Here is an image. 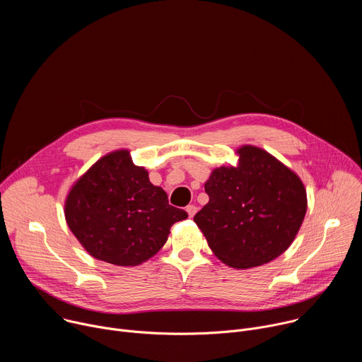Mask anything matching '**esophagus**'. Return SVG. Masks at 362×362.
<instances>
[{"label": "esophagus", "mask_w": 362, "mask_h": 362, "mask_svg": "<svg viewBox=\"0 0 362 362\" xmlns=\"http://www.w3.org/2000/svg\"><path fill=\"white\" fill-rule=\"evenodd\" d=\"M186 212H187L189 218H193V216L196 215V212H197V206H196V204H189V206H186Z\"/></svg>", "instance_id": "esophagus-1"}]
</instances>
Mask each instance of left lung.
<instances>
[{
  "instance_id": "8db88e82",
  "label": "left lung",
  "mask_w": 362,
  "mask_h": 362,
  "mask_svg": "<svg viewBox=\"0 0 362 362\" xmlns=\"http://www.w3.org/2000/svg\"><path fill=\"white\" fill-rule=\"evenodd\" d=\"M236 165L204 182L209 202L193 218L214 255L235 269L265 265L293 242L308 199L300 177L267 150L243 144Z\"/></svg>"
}]
</instances>
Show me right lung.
Returning a JSON list of instances; mask_svg holds the SVG:
<instances>
[{"label":"right lung","instance_id":"1","mask_svg":"<svg viewBox=\"0 0 362 362\" xmlns=\"http://www.w3.org/2000/svg\"><path fill=\"white\" fill-rule=\"evenodd\" d=\"M66 222L84 250L103 262L137 267L166 243L170 228L187 214L173 208L148 172L136 166L130 150L100 158L70 187Z\"/></svg>","mask_w":362,"mask_h":362}]
</instances>
